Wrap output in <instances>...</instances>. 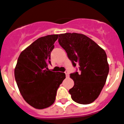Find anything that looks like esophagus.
<instances>
[{
    "label": "esophagus",
    "instance_id": "obj_1",
    "mask_svg": "<svg viewBox=\"0 0 124 124\" xmlns=\"http://www.w3.org/2000/svg\"><path fill=\"white\" fill-rule=\"evenodd\" d=\"M65 76H66V77L69 76V72L67 71V70H66V71L65 72Z\"/></svg>",
    "mask_w": 124,
    "mask_h": 124
}]
</instances>
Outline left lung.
<instances>
[{
    "label": "left lung",
    "instance_id": "1",
    "mask_svg": "<svg viewBox=\"0 0 124 124\" xmlns=\"http://www.w3.org/2000/svg\"><path fill=\"white\" fill-rule=\"evenodd\" d=\"M59 44L67 52L72 65L78 64L81 73L71 74L74 82L69 89L72 99L79 104L91 103L99 96L107 81L109 65L106 52L83 34H60Z\"/></svg>",
    "mask_w": 124,
    "mask_h": 124
}]
</instances>
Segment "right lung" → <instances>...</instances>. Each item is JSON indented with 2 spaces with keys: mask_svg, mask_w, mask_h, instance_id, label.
Wrapping results in <instances>:
<instances>
[{
  "mask_svg": "<svg viewBox=\"0 0 124 124\" xmlns=\"http://www.w3.org/2000/svg\"><path fill=\"white\" fill-rule=\"evenodd\" d=\"M59 35L43 36L23 51L17 59L14 76L19 90L28 103L36 109L49 107L55 100L57 89L65 78L60 72L48 69L50 54Z\"/></svg>",
  "mask_w": 124,
  "mask_h": 124,
  "instance_id": "right-lung-1",
  "label": "right lung"
}]
</instances>
